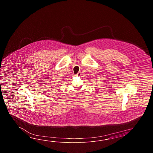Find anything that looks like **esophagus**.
<instances>
[{
    "label": "esophagus",
    "instance_id": "esophagus-1",
    "mask_svg": "<svg viewBox=\"0 0 153 153\" xmlns=\"http://www.w3.org/2000/svg\"><path fill=\"white\" fill-rule=\"evenodd\" d=\"M81 75V73L80 72H79L77 74H76V76H80Z\"/></svg>",
    "mask_w": 153,
    "mask_h": 153
}]
</instances>
